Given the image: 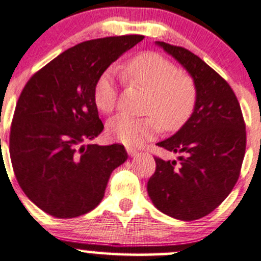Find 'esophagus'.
Masks as SVG:
<instances>
[{"mask_svg": "<svg viewBox=\"0 0 261 261\" xmlns=\"http://www.w3.org/2000/svg\"><path fill=\"white\" fill-rule=\"evenodd\" d=\"M127 152H128V154H129L130 157H134V156H137V154L139 153V152L137 151V149H133V148H130V147H127Z\"/></svg>", "mask_w": 261, "mask_h": 261, "instance_id": "1", "label": "esophagus"}]
</instances>
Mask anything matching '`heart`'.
I'll use <instances>...</instances> for the list:
<instances>
[{
  "instance_id": "heart-1",
  "label": "heart",
  "mask_w": 261,
  "mask_h": 261,
  "mask_svg": "<svg viewBox=\"0 0 261 261\" xmlns=\"http://www.w3.org/2000/svg\"><path fill=\"white\" fill-rule=\"evenodd\" d=\"M124 74L144 87L149 94L144 112L151 114L133 118L120 114L108 123V133L127 146H139L161 132L179 130L189 122L197 105V87L187 74L180 73L175 63L154 51H146L124 67ZM117 84L112 68L97 77L92 90L94 104L109 114L117 105Z\"/></svg>"
}]
</instances>
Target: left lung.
I'll return each instance as SVG.
<instances>
[{"mask_svg": "<svg viewBox=\"0 0 261 261\" xmlns=\"http://www.w3.org/2000/svg\"><path fill=\"white\" fill-rule=\"evenodd\" d=\"M192 76L197 105L189 122L157 146L179 154L177 164L156 157L147 192L159 211L180 221L210 215L231 193L246 148L241 108L231 86L182 46L156 42Z\"/></svg>", "mask_w": 261, "mask_h": 261, "instance_id": "1", "label": "left lung"}]
</instances>
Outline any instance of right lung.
<instances>
[{"label":"right lung","mask_w":261,"mask_h":261,"mask_svg":"<svg viewBox=\"0 0 261 261\" xmlns=\"http://www.w3.org/2000/svg\"><path fill=\"white\" fill-rule=\"evenodd\" d=\"M143 40L123 35L67 49L28 81L15 109L10 156L22 192L57 218L94 210L113 170L128 159L122 144H86L102 129L92 99L97 77Z\"/></svg>","instance_id":"1"}]
</instances>
